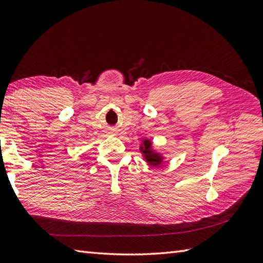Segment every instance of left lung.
<instances>
[{
    "label": "left lung",
    "instance_id": "8db88e82",
    "mask_svg": "<svg viewBox=\"0 0 263 263\" xmlns=\"http://www.w3.org/2000/svg\"><path fill=\"white\" fill-rule=\"evenodd\" d=\"M139 152L141 153L142 158L146 160V163L153 167L160 166L166 159V155L158 152V150L154 147L153 140L149 138L141 139L140 146H139Z\"/></svg>",
    "mask_w": 263,
    "mask_h": 263
}]
</instances>
